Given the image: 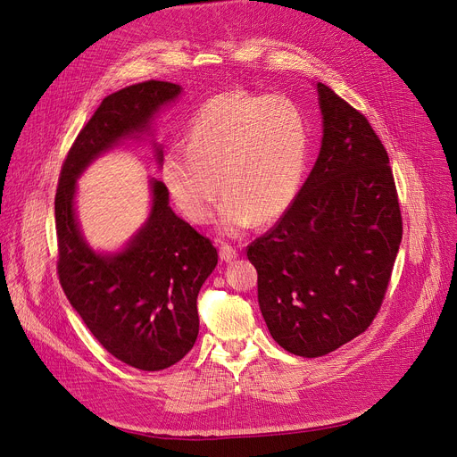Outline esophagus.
<instances>
[{"mask_svg": "<svg viewBox=\"0 0 457 457\" xmlns=\"http://www.w3.org/2000/svg\"><path fill=\"white\" fill-rule=\"evenodd\" d=\"M237 257H238V252H237L233 246H229V245H222V246H220V259H222V261L231 262V261H235Z\"/></svg>", "mask_w": 457, "mask_h": 457, "instance_id": "34e87169", "label": "esophagus"}]
</instances>
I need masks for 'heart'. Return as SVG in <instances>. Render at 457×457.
<instances>
[{
    "mask_svg": "<svg viewBox=\"0 0 457 457\" xmlns=\"http://www.w3.org/2000/svg\"><path fill=\"white\" fill-rule=\"evenodd\" d=\"M302 109L285 96L229 90L209 98L161 159V178L179 211L207 224L220 190V229L238 235L274 222L295 204L307 166Z\"/></svg>",
    "mask_w": 457,
    "mask_h": 457,
    "instance_id": "b5f03b06",
    "label": "heart"
}]
</instances>
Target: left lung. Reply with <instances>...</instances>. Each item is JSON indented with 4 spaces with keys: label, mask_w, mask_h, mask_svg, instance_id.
Returning <instances> with one entry per match:
<instances>
[{
    "label": "left lung",
    "mask_w": 457,
    "mask_h": 457,
    "mask_svg": "<svg viewBox=\"0 0 457 457\" xmlns=\"http://www.w3.org/2000/svg\"><path fill=\"white\" fill-rule=\"evenodd\" d=\"M322 146L279 222L248 246L272 339L320 357L378 315L402 241L389 155L369 120L317 83Z\"/></svg>",
    "instance_id": "1"
}]
</instances>
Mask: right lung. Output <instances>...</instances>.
<instances>
[{
  "mask_svg": "<svg viewBox=\"0 0 457 457\" xmlns=\"http://www.w3.org/2000/svg\"><path fill=\"white\" fill-rule=\"evenodd\" d=\"M179 94V85L155 79L109 94L71 144L55 195L57 272L68 302L111 355L150 372L172 367L195 346L198 293L219 253L170 209L162 181H150L148 220L118 252L88 246L74 204L85 168L120 142L150 135L157 112ZM152 144L161 162L162 150Z\"/></svg>",
  "mask_w": 457,
  "mask_h": 457,
  "instance_id": "1",
  "label": "right lung"
}]
</instances>
